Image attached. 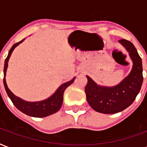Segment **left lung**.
<instances>
[{"instance_id": "left-lung-1", "label": "left lung", "mask_w": 147, "mask_h": 147, "mask_svg": "<svg viewBox=\"0 0 147 147\" xmlns=\"http://www.w3.org/2000/svg\"><path fill=\"white\" fill-rule=\"evenodd\" d=\"M119 43L129 52L133 65L130 73L117 86H102L87 77L85 88L86 100L94 111L103 114H115L129 107L140 93L143 84L142 59L132 43L125 39Z\"/></svg>"}]
</instances>
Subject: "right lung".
Here are the masks:
<instances>
[{"label": "right lung", "instance_id": "1", "mask_svg": "<svg viewBox=\"0 0 147 147\" xmlns=\"http://www.w3.org/2000/svg\"><path fill=\"white\" fill-rule=\"evenodd\" d=\"M24 40L25 39L21 40L18 43H15L11 47V48L10 49L9 52H8L7 58L5 59L4 67V79H3L4 80V86L5 90L7 92V96H9L11 100L12 101L13 104L20 111L26 114V115H29V116H32V117H35V118H43V117H47L49 115H53V114L59 111L61 105H62L63 96H64V92H65V89L74 82L76 77L73 78L69 82H67L64 84L61 85L59 88L56 90V92L51 96H50L49 98L46 99L44 100L37 101V102H29V101L24 100L16 96L7 87L5 76H6V71H7V62H8V60L11 57V54L14 51V49L16 48L19 43L23 42Z\"/></svg>", "mask_w": 147, "mask_h": 147}]
</instances>
